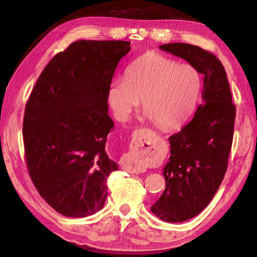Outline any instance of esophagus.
Here are the masks:
<instances>
[{"label": "esophagus", "instance_id": "34e87169", "mask_svg": "<svg viewBox=\"0 0 257 257\" xmlns=\"http://www.w3.org/2000/svg\"><path fill=\"white\" fill-rule=\"evenodd\" d=\"M122 169L127 170L128 172L136 173V175L145 172V170H146V168L141 162H139V160L133 153L125 154L124 162L122 163Z\"/></svg>", "mask_w": 257, "mask_h": 257}]
</instances>
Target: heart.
Wrapping results in <instances>:
<instances>
[{
    "label": "heart",
    "instance_id": "obj_1",
    "mask_svg": "<svg viewBox=\"0 0 257 257\" xmlns=\"http://www.w3.org/2000/svg\"><path fill=\"white\" fill-rule=\"evenodd\" d=\"M201 86L194 67L147 52L128 67L124 80L112 82L107 96L118 119L128 120L143 102L144 113L158 127L170 129L188 118Z\"/></svg>",
    "mask_w": 257,
    "mask_h": 257
}]
</instances>
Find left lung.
<instances>
[{"instance_id": "obj_1", "label": "left lung", "mask_w": 257, "mask_h": 257, "mask_svg": "<svg viewBox=\"0 0 257 257\" xmlns=\"http://www.w3.org/2000/svg\"><path fill=\"white\" fill-rule=\"evenodd\" d=\"M160 49L185 59L204 75L202 104L193 119L169 138L171 155L163 170L165 189L151 207L161 220L184 222L208 205L223 180L236 105L227 72L212 52L185 43H170Z\"/></svg>"}]
</instances>
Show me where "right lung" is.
Segmentation results:
<instances>
[{
	"label": "right lung",
	"mask_w": 257,
	"mask_h": 257,
	"mask_svg": "<svg viewBox=\"0 0 257 257\" xmlns=\"http://www.w3.org/2000/svg\"><path fill=\"white\" fill-rule=\"evenodd\" d=\"M130 42L77 41L47 63L26 104L25 160L34 186L64 216L101 210L118 165L105 151L113 129L107 94Z\"/></svg>",
	"instance_id": "obj_1"
}]
</instances>
